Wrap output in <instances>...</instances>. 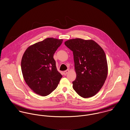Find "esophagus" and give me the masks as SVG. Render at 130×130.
<instances>
[{
	"mask_svg": "<svg viewBox=\"0 0 130 130\" xmlns=\"http://www.w3.org/2000/svg\"><path fill=\"white\" fill-rule=\"evenodd\" d=\"M69 70H67V71H64L63 72V74H64V75H66V74H67L69 73Z\"/></svg>",
	"mask_w": 130,
	"mask_h": 130,
	"instance_id": "34e87169",
	"label": "esophagus"
}]
</instances>
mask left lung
Instances as JSON below:
<instances>
[{
  "label": "left lung",
  "mask_w": 130,
  "mask_h": 130,
  "mask_svg": "<svg viewBox=\"0 0 130 130\" xmlns=\"http://www.w3.org/2000/svg\"><path fill=\"white\" fill-rule=\"evenodd\" d=\"M65 45L73 52L76 77L72 87L83 98L96 94L103 86L108 74L104 50L93 40L80 38L69 40Z\"/></svg>",
  "instance_id": "1"
}]
</instances>
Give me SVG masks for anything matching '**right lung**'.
Instances as JSON below:
<instances>
[{
    "instance_id": "obj_1",
    "label": "right lung",
    "mask_w": 130,
    "mask_h": 130,
    "mask_svg": "<svg viewBox=\"0 0 130 130\" xmlns=\"http://www.w3.org/2000/svg\"><path fill=\"white\" fill-rule=\"evenodd\" d=\"M62 39L48 38L28 47L21 60L24 79L37 94L45 96L56 89L62 77L54 55Z\"/></svg>"
}]
</instances>
